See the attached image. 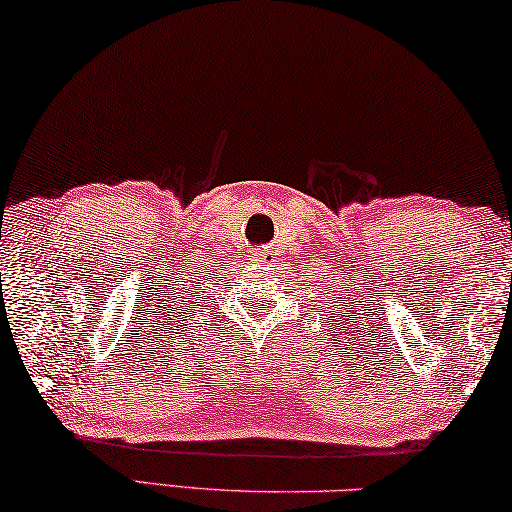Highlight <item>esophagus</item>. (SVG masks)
Listing matches in <instances>:
<instances>
[{"instance_id":"esophagus-1","label":"esophagus","mask_w":512,"mask_h":512,"mask_svg":"<svg viewBox=\"0 0 512 512\" xmlns=\"http://www.w3.org/2000/svg\"><path fill=\"white\" fill-rule=\"evenodd\" d=\"M251 258L258 263H276L279 254H276V249H272V247H256V249H251Z\"/></svg>"}]
</instances>
